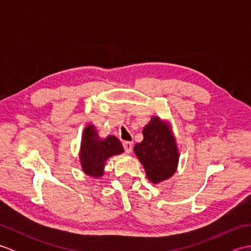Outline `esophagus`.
Wrapping results in <instances>:
<instances>
[{
  "label": "esophagus",
  "mask_w": 251,
  "mask_h": 251,
  "mask_svg": "<svg viewBox=\"0 0 251 251\" xmlns=\"http://www.w3.org/2000/svg\"><path fill=\"white\" fill-rule=\"evenodd\" d=\"M123 147H124V150L127 154H129L132 150V143L129 142V141H125L123 142Z\"/></svg>",
  "instance_id": "34e87169"
}]
</instances>
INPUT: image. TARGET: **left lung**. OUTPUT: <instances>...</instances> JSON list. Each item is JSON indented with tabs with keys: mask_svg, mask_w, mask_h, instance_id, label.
<instances>
[{
	"mask_svg": "<svg viewBox=\"0 0 251 251\" xmlns=\"http://www.w3.org/2000/svg\"><path fill=\"white\" fill-rule=\"evenodd\" d=\"M143 140L137 143L134 151L142 166L147 178L157 184L169 179L176 173L179 163V151L172 125L158 116L151 121L142 129Z\"/></svg>",
	"mask_w": 251,
	"mask_h": 251,
	"instance_id": "1",
	"label": "left lung"
}]
</instances>
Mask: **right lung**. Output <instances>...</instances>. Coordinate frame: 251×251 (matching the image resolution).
I'll return each mask as SVG.
<instances>
[{
	"label": "right lung",
	"mask_w": 251,
	"mask_h": 251,
	"mask_svg": "<svg viewBox=\"0 0 251 251\" xmlns=\"http://www.w3.org/2000/svg\"><path fill=\"white\" fill-rule=\"evenodd\" d=\"M123 152L124 149L115 136L109 135L105 138H100L98 130L93 124L84 128L79 148V162L83 172L89 177H102L105 162Z\"/></svg>",
	"instance_id": "1"
}]
</instances>
